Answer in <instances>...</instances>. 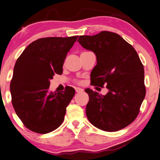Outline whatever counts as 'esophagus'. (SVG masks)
<instances>
[{"label":"esophagus","mask_w":160,"mask_h":160,"mask_svg":"<svg viewBox=\"0 0 160 160\" xmlns=\"http://www.w3.org/2000/svg\"><path fill=\"white\" fill-rule=\"evenodd\" d=\"M75 91L77 93H80V92H83V89L81 88H78V87H77V88H75Z\"/></svg>","instance_id":"obj_1"}]
</instances>
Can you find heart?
I'll use <instances>...</instances> for the list:
<instances>
[{"instance_id": "obj_1", "label": "heart", "mask_w": 160, "mask_h": 160, "mask_svg": "<svg viewBox=\"0 0 160 160\" xmlns=\"http://www.w3.org/2000/svg\"><path fill=\"white\" fill-rule=\"evenodd\" d=\"M76 82H78V83H80V81H79V80H76Z\"/></svg>"}]
</instances>
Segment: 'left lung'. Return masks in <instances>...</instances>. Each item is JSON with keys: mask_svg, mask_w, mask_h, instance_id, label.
Returning <instances> with one entry per match:
<instances>
[{"mask_svg": "<svg viewBox=\"0 0 160 160\" xmlns=\"http://www.w3.org/2000/svg\"><path fill=\"white\" fill-rule=\"evenodd\" d=\"M78 42L96 54L92 85L101 88L106 85L108 89L106 95L85 90L89 96L86 109L88 120L96 128L109 132L125 128L137 118L146 92L144 67L138 54L114 32L81 35Z\"/></svg>", "mask_w": 160, "mask_h": 160, "instance_id": "1", "label": "left lung"}]
</instances>
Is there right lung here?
Instances as JSON below:
<instances>
[{"label":"right lung","instance_id":"right-lung-1","mask_svg":"<svg viewBox=\"0 0 160 160\" xmlns=\"http://www.w3.org/2000/svg\"><path fill=\"white\" fill-rule=\"evenodd\" d=\"M78 38H40L18 58L10 82L12 103L30 131L47 134L62 124L75 91L67 86L63 92H50V80L62 73L64 60Z\"/></svg>","mask_w":160,"mask_h":160}]
</instances>
